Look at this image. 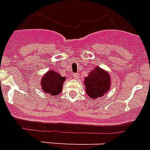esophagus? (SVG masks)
I'll list each match as a JSON object with an SVG mask.
<instances>
[{"instance_id": "esophagus-1", "label": "esophagus", "mask_w": 150, "mask_h": 150, "mask_svg": "<svg viewBox=\"0 0 150 150\" xmlns=\"http://www.w3.org/2000/svg\"><path fill=\"white\" fill-rule=\"evenodd\" d=\"M72 75L75 79H78V78L79 77V73H74Z\"/></svg>"}]
</instances>
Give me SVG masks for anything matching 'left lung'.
I'll list each match as a JSON object with an SVG mask.
<instances>
[{"label":"left lung","instance_id":"obj_1","mask_svg":"<svg viewBox=\"0 0 150 150\" xmlns=\"http://www.w3.org/2000/svg\"><path fill=\"white\" fill-rule=\"evenodd\" d=\"M110 78L108 72L96 67L88 77L85 79V86L87 95L92 99H96L103 96L110 89Z\"/></svg>","mask_w":150,"mask_h":150}]
</instances>
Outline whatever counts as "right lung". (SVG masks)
Here are the masks:
<instances>
[{"label":"right lung","mask_w":150,"mask_h":150,"mask_svg":"<svg viewBox=\"0 0 150 150\" xmlns=\"http://www.w3.org/2000/svg\"><path fill=\"white\" fill-rule=\"evenodd\" d=\"M64 81L65 78L62 77L60 73L54 71H49L42 79V89L45 93H50L52 96H57L62 90L63 82Z\"/></svg>","instance_id":"obj_1"}]
</instances>
